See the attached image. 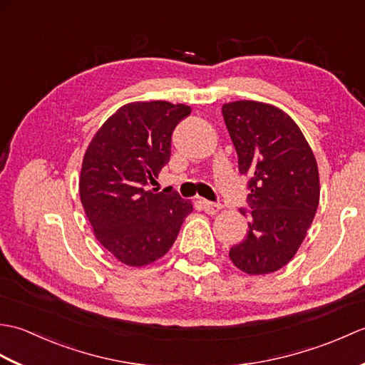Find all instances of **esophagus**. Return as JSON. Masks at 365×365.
<instances>
[{"label": "esophagus", "mask_w": 365, "mask_h": 365, "mask_svg": "<svg viewBox=\"0 0 365 365\" xmlns=\"http://www.w3.org/2000/svg\"><path fill=\"white\" fill-rule=\"evenodd\" d=\"M202 205H204V210H205V213H208V215H216V213H218V212L221 210V208H222V205H221V204L210 202V200H204Z\"/></svg>", "instance_id": "1"}]
</instances>
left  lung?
Returning <instances> with one entry per match:
<instances>
[{
  "instance_id": "obj_1",
  "label": "left lung",
  "mask_w": 365,
  "mask_h": 365,
  "mask_svg": "<svg viewBox=\"0 0 365 365\" xmlns=\"http://www.w3.org/2000/svg\"><path fill=\"white\" fill-rule=\"evenodd\" d=\"M222 115L238 170L250 175L251 212L242 210L250 229L229 257L247 274L273 273L297 254L319 207L314 152L290 115L273 105L240 100L224 103Z\"/></svg>"
}]
</instances>
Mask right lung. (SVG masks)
Segmentation results:
<instances>
[{"mask_svg":"<svg viewBox=\"0 0 365 365\" xmlns=\"http://www.w3.org/2000/svg\"><path fill=\"white\" fill-rule=\"evenodd\" d=\"M191 108L165 100L119 108L83 158L80 196L96 238L128 267H144L174 245L192 212L173 188L149 190L170 158V138Z\"/></svg>","mask_w":365,"mask_h":365,"instance_id":"add662e5","label":"right lung"}]
</instances>
